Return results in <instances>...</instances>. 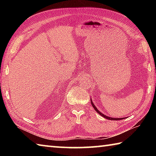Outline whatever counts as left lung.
Masks as SVG:
<instances>
[{
    "instance_id": "left-lung-1",
    "label": "left lung",
    "mask_w": 156,
    "mask_h": 156,
    "mask_svg": "<svg viewBox=\"0 0 156 156\" xmlns=\"http://www.w3.org/2000/svg\"><path fill=\"white\" fill-rule=\"evenodd\" d=\"M91 102V105H92V106H93V107H94V109L96 110V112L98 113H99V114L100 115H102V117H104L105 118H107V119H108V120H122L123 119V118H111V117H109V116H107V115H104V114H102V113H101V112H100L98 110V109L96 107V106H95V105H94V103H93V102Z\"/></svg>"
}]
</instances>
